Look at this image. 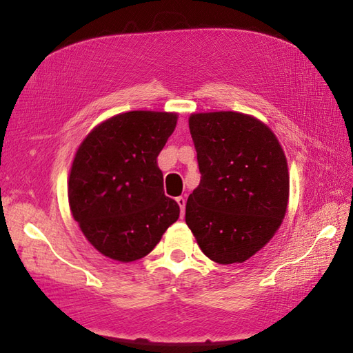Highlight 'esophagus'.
Returning <instances> with one entry per match:
<instances>
[{
  "mask_svg": "<svg viewBox=\"0 0 353 353\" xmlns=\"http://www.w3.org/2000/svg\"><path fill=\"white\" fill-rule=\"evenodd\" d=\"M176 201H177V204H179V207H180V218H183V216H185V204H186V200H185L183 196H177Z\"/></svg>",
  "mask_w": 353,
  "mask_h": 353,
  "instance_id": "esophagus-1",
  "label": "esophagus"
}]
</instances>
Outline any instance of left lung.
I'll use <instances>...</instances> for the list:
<instances>
[{"label":"left lung","instance_id":"1","mask_svg":"<svg viewBox=\"0 0 353 353\" xmlns=\"http://www.w3.org/2000/svg\"><path fill=\"white\" fill-rule=\"evenodd\" d=\"M201 180L185 219L214 263H245L282 223L289 198L283 149L267 125L237 112L189 117Z\"/></svg>","mask_w":353,"mask_h":353}]
</instances>
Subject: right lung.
Returning <instances> with one entry per match:
<instances>
[{"label":"right lung","instance_id":"right-lung-1","mask_svg":"<svg viewBox=\"0 0 353 353\" xmlns=\"http://www.w3.org/2000/svg\"><path fill=\"white\" fill-rule=\"evenodd\" d=\"M176 113L128 112L88 134L71 165L68 203L88 241L103 255L131 263L146 256L179 219L165 196L157 158Z\"/></svg>","mask_w":353,"mask_h":353}]
</instances>
